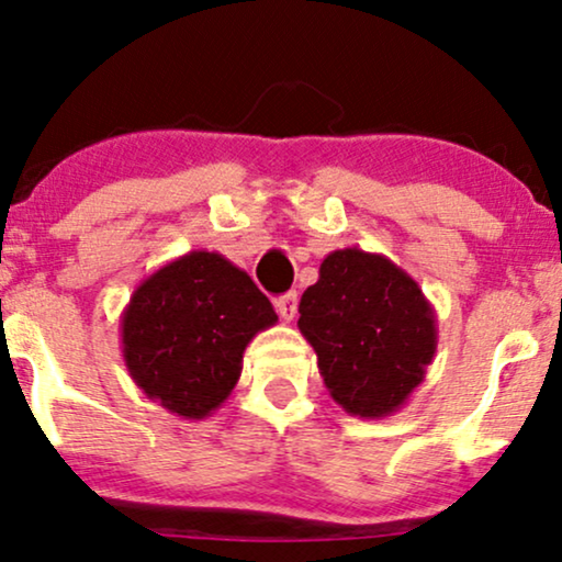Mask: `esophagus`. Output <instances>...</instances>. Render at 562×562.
I'll list each match as a JSON object with an SVG mask.
<instances>
[{"label":"esophagus","mask_w":562,"mask_h":562,"mask_svg":"<svg viewBox=\"0 0 562 562\" xmlns=\"http://www.w3.org/2000/svg\"><path fill=\"white\" fill-rule=\"evenodd\" d=\"M274 306H277V312H280V317L290 322L295 317V312H299V295H295V293L280 295V299L274 301Z\"/></svg>","instance_id":"34e87169"}]
</instances>
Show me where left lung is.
I'll return each mask as SVG.
<instances>
[{
	"instance_id": "obj_1",
	"label": "left lung",
	"mask_w": 562,
	"mask_h": 562,
	"mask_svg": "<svg viewBox=\"0 0 562 562\" xmlns=\"http://www.w3.org/2000/svg\"><path fill=\"white\" fill-rule=\"evenodd\" d=\"M299 314L325 389L353 417L380 420L402 409L436 357V312L423 288L362 248L325 256Z\"/></svg>"
}]
</instances>
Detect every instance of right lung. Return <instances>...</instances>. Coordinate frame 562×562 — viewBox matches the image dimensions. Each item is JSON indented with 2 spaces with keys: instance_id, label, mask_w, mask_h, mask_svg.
<instances>
[{
  "instance_id": "add662e5",
  "label": "right lung",
  "mask_w": 562,
  "mask_h": 562,
  "mask_svg": "<svg viewBox=\"0 0 562 562\" xmlns=\"http://www.w3.org/2000/svg\"><path fill=\"white\" fill-rule=\"evenodd\" d=\"M274 322L248 272L214 250H190L134 290L121 314V351L147 398L203 420L240 380L245 346Z\"/></svg>"
}]
</instances>
